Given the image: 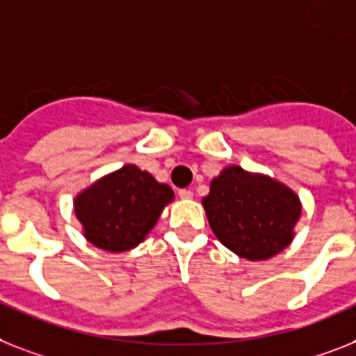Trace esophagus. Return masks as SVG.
Returning a JSON list of instances; mask_svg holds the SVG:
<instances>
[{"instance_id": "34e87169", "label": "esophagus", "mask_w": 356, "mask_h": 356, "mask_svg": "<svg viewBox=\"0 0 356 356\" xmlns=\"http://www.w3.org/2000/svg\"><path fill=\"white\" fill-rule=\"evenodd\" d=\"M178 196H180L181 200H191L195 195H193V191L191 189H180L178 191Z\"/></svg>"}]
</instances>
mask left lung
<instances>
[{
  "label": "left lung",
  "mask_w": 356,
  "mask_h": 356,
  "mask_svg": "<svg viewBox=\"0 0 356 356\" xmlns=\"http://www.w3.org/2000/svg\"><path fill=\"white\" fill-rule=\"evenodd\" d=\"M213 233L234 254L267 260L289 245L302 204L295 191L266 175L229 165L202 200Z\"/></svg>",
  "instance_id": "1"
}]
</instances>
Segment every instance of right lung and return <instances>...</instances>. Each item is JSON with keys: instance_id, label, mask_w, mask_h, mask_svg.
Returning <instances> with one entry per match:
<instances>
[{"instance_id": "1", "label": "right lung", "mask_w": 356, "mask_h": 356, "mask_svg": "<svg viewBox=\"0 0 356 356\" xmlns=\"http://www.w3.org/2000/svg\"><path fill=\"white\" fill-rule=\"evenodd\" d=\"M172 198L169 185L127 163L81 191L74 198V213L92 245L123 252L145 240Z\"/></svg>"}]
</instances>
